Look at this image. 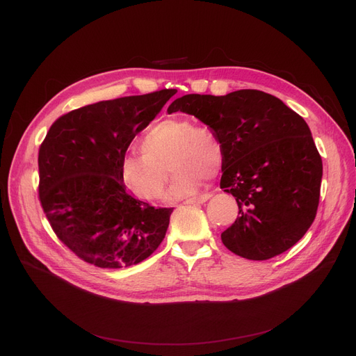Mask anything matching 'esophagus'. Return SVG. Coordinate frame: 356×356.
Here are the masks:
<instances>
[{
	"label": "esophagus",
	"mask_w": 356,
	"mask_h": 356,
	"mask_svg": "<svg viewBox=\"0 0 356 356\" xmlns=\"http://www.w3.org/2000/svg\"><path fill=\"white\" fill-rule=\"evenodd\" d=\"M212 196V193H203L200 196H196V197H191L186 200L184 203H191V204H200V203H204L209 197Z\"/></svg>",
	"instance_id": "obj_1"
}]
</instances>
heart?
Returning a JSON list of instances; mask_svg holds the SVG:
<instances>
[{
  "label": "heart",
  "instance_id": "b5f03b06",
  "mask_svg": "<svg viewBox=\"0 0 356 356\" xmlns=\"http://www.w3.org/2000/svg\"><path fill=\"white\" fill-rule=\"evenodd\" d=\"M133 152L121 161L125 188L143 200L163 196L170 168L176 172L170 196L195 195L204 180L215 179L223 164V145L215 129L186 117H168L149 127Z\"/></svg>",
  "mask_w": 356,
  "mask_h": 356
}]
</instances>
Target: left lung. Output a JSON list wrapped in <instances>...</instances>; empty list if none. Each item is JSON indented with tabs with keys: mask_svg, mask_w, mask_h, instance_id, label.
Instances as JSON below:
<instances>
[{
	"mask_svg": "<svg viewBox=\"0 0 356 356\" xmlns=\"http://www.w3.org/2000/svg\"><path fill=\"white\" fill-rule=\"evenodd\" d=\"M177 111L212 127L222 141L220 189L239 209L220 234L223 245L242 258L264 261L300 241L316 218L323 175L306 121L257 89L223 97L191 93L167 109Z\"/></svg>",
	"mask_w": 356,
	"mask_h": 356,
	"instance_id": "obj_1",
	"label": "left lung"
}]
</instances>
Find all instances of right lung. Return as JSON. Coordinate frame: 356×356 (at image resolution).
<instances>
[{
    "mask_svg": "<svg viewBox=\"0 0 356 356\" xmlns=\"http://www.w3.org/2000/svg\"><path fill=\"white\" fill-rule=\"evenodd\" d=\"M175 93L101 101L51 124L39 148V199L56 236L85 263L136 266L164 239L173 208L127 193L120 168L131 141Z\"/></svg>",
    "mask_w": 356,
    "mask_h": 356,
    "instance_id": "right-lung-1",
    "label": "right lung"
}]
</instances>
